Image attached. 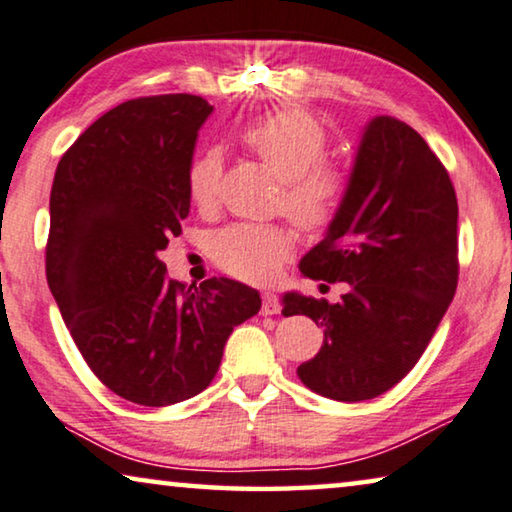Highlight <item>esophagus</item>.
Instances as JSON below:
<instances>
[{
	"instance_id": "obj_1",
	"label": "esophagus",
	"mask_w": 512,
	"mask_h": 512,
	"mask_svg": "<svg viewBox=\"0 0 512 512\" xmlns=\"http://www.w3.org/2000/svg\"><path fill=\"white\" fill-rule=\"evenodd\" d=\"M278 312H280L278 296L271 292H264L262 294V315H278Z\"/></svg>"
}]
</instances>
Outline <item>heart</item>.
<instances>
[{
	"label": "heart",
	"instance_id": "b5f03b06",
	"mask_svg": "<svg viewBox=\"0 0 512 512\" xmlns=\"http://www.w3.org/2000/svg\"><path fill=\"white\" fill-rule=\"evenodd\" d=\"M241 142L282 179L280 204L305 232L333 225L347 197V174L324 163L326 131L303 110L264 114L241 131ZM223 160L207 149L188 167V197L195 207L211 209L218 200ZM294 248V236L280 225H232L213 234L211 257L220 269L243 280H264Z\"/></svg>",
	"mask_w": 512,
	"mask_h": 512
}]
</instances>
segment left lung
<instances>
[{"label":"left lung","instance_id":"1","mask_svg":"<svg viewBox=\"0 0 512 512\" xmlns=\"http://www.w3.org/2000/svg\"><path fill=\"white\" fill-rule=\"evenodd\" d=\"M299 269L349 282L340 303L282 299V315L324 329L322 349L296 370L303 384L338 402L398 384L446 315L460 273L455 188L414 128L395 117L365 126L342 209Z\"/></svg>","mask_w":512,"mask_h":512}]
</instances>
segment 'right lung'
<instances>
[{"instance_id":"right-lung-1","label":"right lung","mask_w":512,"mask_h":512,"mask_svg":"<svg viewBox=\"0 0 512 512\" xmlns=\"http://www.w3.org/2000/svg\"><path fill=\"white\" fill-rule=\"evenodd\" d=\"M211 112L190 94L121 103L73 142L52 181L50 292L91 372L144 407L202 393L234 326L262 308L253 287H186L160 262L190 211L188 167Z\"/></svg>"}]
</instances>
